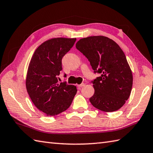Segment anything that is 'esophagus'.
<instances>
[{
	"instance_id": "obj_1",
	"label": "esophagus",
	"mask_w": 153,
	"mask_h": 153,
	"mask_svg": "<svg viewBox=\"0 0 153 153\" xmlns=\"http://www.w3.org/2000/svg\"><path fill=\"white\" fill-rule=\"evenodd\" d=\"M85 85V83H81V84H79V85H77V88H82V87H83Z\"/></svg>"
}]
</instances>
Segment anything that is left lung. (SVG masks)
I'll list each match as a JSON object with an SVG mask.
<instances>
[{
    "label": "left lung",
    "instance_id": "obj_1",
    "mask_svg": "<svg viewBox=\"0 0 153 153\" xmlns=\"http://www.w3.org/2000/svg\"><path fill=\"white\" fill-rule=\"evenodd\" d=\"M76 48L90 62L94 74L95 93L89 98L92 105L105 112H113L123 105L130 96L133 75L124 52L115 42L105 36L82 38Z\"/></svg>",
    "mask_w": 153,
    "mask_h": 153
}]
</instances>
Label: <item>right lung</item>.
<instances>
[{
    "instance_id": "obj_1",
    "label": "right lung",
    "mask_w": 153,
    "mask_h": 153,
    "mask_svg": "<svg viewBox=\"0 0 153 153\" xmlns=\"http://www.w3.org/2000/svg\"><path fill=\"white\" fill-rule=\"evenodd\" d=\"M76 38H56L44 42L33 54L27 73L26 86L33 103L44 114L54 116L71 105L76 87L59 83L63 57L73 47ZM64 74V77H65Z\"/></svg>"
}]
</instances>
